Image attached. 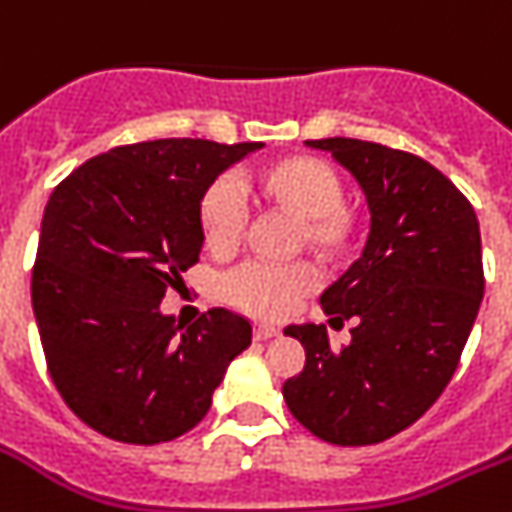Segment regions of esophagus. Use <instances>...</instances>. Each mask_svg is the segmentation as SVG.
Listing matches in <instances>:
<instances>
[{
  "label": "esophagus",
  "instance_id": "34e87169",
  "mask_svg": "<svg viewBox=\"0 0 512 512\" xmlns=\"http://www.w3.org/2000/svg\"><path fill=\"white\" fill-rule=\"evenodd\" d=\"M277 335H280V329L272 327V324H256V327H253V337H256V340H272V337Z\"/></svg>",
  "mask_w": 512,
  "mask_h": 512
}]
</instances>
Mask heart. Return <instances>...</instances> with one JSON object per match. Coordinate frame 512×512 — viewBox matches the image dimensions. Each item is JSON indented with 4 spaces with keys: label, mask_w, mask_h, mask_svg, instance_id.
<instances>
[{
    "label": "heart",
    "mask_w": 512,
    "mask_h": 512,
    "mask_svg": "<svg viewBox=\"0 0 512 512\" xmlns=\"http://www.w3.org/2000/svg\"><path fill=\"white\" fill-rule=\"evenodd\" d=\"M264 201L298 219V238L322 256H337L356 238V214L342 204L340 172L319 156H287L269 164L253 180ZM246 185L225 175L214 180L201 201V232L209 251L230 253L240 246L248 225ZM319 285V272L308 261L269 264L246 261L225 274L222 290L230 303L248 314L280 319L303 295Z\"/></svg>",
    "instance_id": "obj_1"
}]
</instances>
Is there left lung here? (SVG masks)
<instances>
[{
  "label": "left lung",
  "mask_w": 512,
  "mask_h": 512,
  "mask_svg": "<svg viewBox=\"0 0 512 512\" xmlns=\"http://www.w3.org/2000/svg\"><path fill=\"white\" fill-rule=\"evenodd\" d=\"M361 185L371 225L350 269L322 293L350 345L329 348L324 324L287 327L306 366L282 384L298 421L324 442L377 445L408 429L442 395L484 295L479 219L437 167L358 138L306 141Z\"/></svg>",
  "instance_id": "1"
}]
</instances>
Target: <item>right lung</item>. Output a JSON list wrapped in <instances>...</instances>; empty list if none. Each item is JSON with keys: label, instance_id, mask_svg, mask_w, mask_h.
Masks as SVG:
<instances>
[{"label": "right lung", "instance_id": "1", "mask_svg": "<svg viewBox=\"0 0 512 512\" xmlns=\"http://www.w3.org/2000/svg\"><path fill=\"white\" fill-rule=\"evenodd\" d=\"M264 143L162 138L80 164L49 196L31 298L46 366L70 411L128 445L190 432L251 322L209 308L198 322L159 311L201 256V201Z\"/></svg>", "mask_w": 512, "mask_h": 512}]
</instances>
